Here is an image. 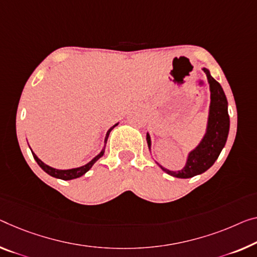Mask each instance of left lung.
<instances>
[{"label":"left lung","instance_id":"1","mask_svg":"<svg viewBox=\"0 0 257 257\" xmlns=\"http://www.w3.org/2000/svg\"><path fill=\"white\" fill-rule=\"evenodd\" d=\"M207 74L209 86H210V106H209V116L207 131L203 139L197 145L195 149L188 154L186 165L179 171H170L160 165V168L168 175L176 178H192L196 175H201L212 167L215 161L218 159L220 152L226 144L228 130H230V117L227 112V100L225 93L219 85L210 76L209 70L203 68ZM147 144L151 149L152 141L147 133Z\"/></svg>","mask_w":257,"mask_h":257}]
</instances>
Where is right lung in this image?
<instances>
[{
    "label": "right lung",
    "mask_w": 257,
    "mask_h": 257,
    "mask_svg": "<svg viewBox=\"0 0 257 257\" xmlns=\"http://www.w3.org/2000/svg\"><path fill=\"white\" fill-rule=\"evenodd\" d=\"M117 125H118V124H115V125L112 126V127L109 128L108 132H106V136H105V139H104V147H103V149H102V151H101V153L98 154V155H96L95 157H94V159H93L92 161L88 162L87 164L82 165V167L74 168V169H69V170H58V169H54V168L49 167V165H47V164L43 163V162H42L40 159H39V157H38L37 155H35V154L32 152V149H31V152H32L34 160L37 161V163L39 164V167H40V168L43 170V171L48 173L49 176L55 177V178H58V179H63V180L76 179V178H79V177L84 176L85 173L87 172L88 170L93 167L94 163H95V162H96L98 159H100V157L103 156L104 149H105V144H106V140H108L109 134H110V132H111V130H112L113 127H115V126H117Z\"/></svg>",
    "instance_id": "right-lung-1"
}]
</instances>
